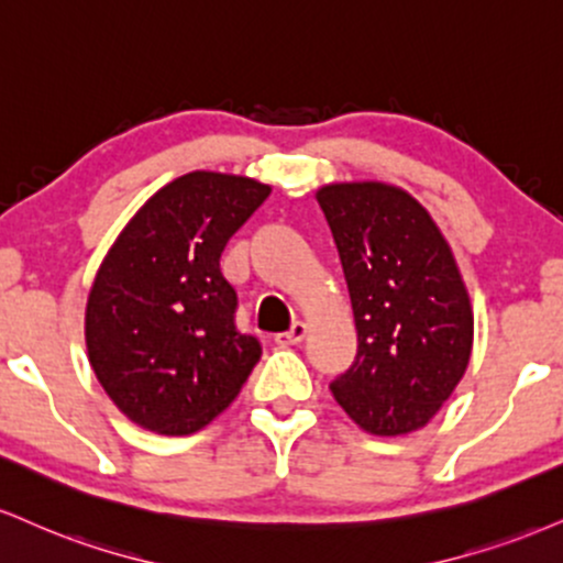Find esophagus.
Here are the masks:
<instances>
[{
	"label": "esophagus",
	"instance_id": "esophagus-1",
	"mask_svg": "<svg viewBox=\"0 0 563 563\" xmlns=\"http://www.w3.org/2000/svg\"><path fill=\"white\" fill-rule=\"evenodd\" d=\"M307 333H309L307 324H303V322H294V328H290L288 333L275 335V341L280 343V346H299L303 338H307Z\"/></svg>",
	"mask_w": 563,
	"mask_h": 563
}]
</instances>
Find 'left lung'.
<instances>
[{
    "label": "left lung",
    "mask_w": 563,
    "mask_h": 563,
    "mask_svg": "<svg viewBox=\"0 0 563 563\" xmlns=\"http://www.w3.org/2000/svg\"><path fill=\"white\" fill-rule=\"evenodd\" d=\"M354 307L356 356L330 383L372 435L424 428L462 380L472 354L470 296L428 209L385 183L317 191Z\"/></svg>",
    "instance_id": "left-lung-1"
}]
</instances>
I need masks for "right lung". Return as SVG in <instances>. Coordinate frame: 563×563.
<instances>
[{
  "mask_svg": "<svg viewBox=\"0 0 563 563\" xmlns=\"http://www.w3.org/2000/svg\"><path fill=\"white\" fill-rule=\"evenodd\" d=\"M267 196L241 175L188 173L135 212L101 262L86 307L88 362L139 428L191 435L260 362L262 343L235 324L239 296L220 256Z\"/></svg>",
  "mask_w": 563,
  "mask_h": 563,
  "instance_id": "right-lung-1",
  "label": "right lung"
}]
</instances>
